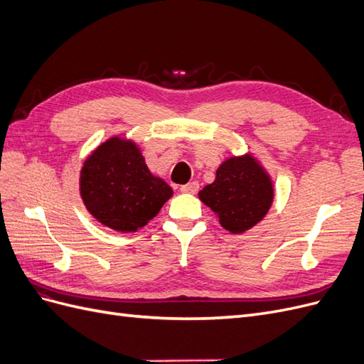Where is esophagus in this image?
<instances>
[{
	"instance_id": "34e87169",
	"label": "esophagus",
	"mask_w": 364,
	"mask_h": 364,
	"mask_svg": "<svg viewBox=\"0 0 364 364\" xmlns=\"http://www.w3.org/2000/svg\"><path fill=\"white\" fill-rule=\"evenodd\" d=\"M197 191H199V183H197V182H190V183H186V185H182V186H181V193L196 194Z\"/></svg>"
}]
</instances>
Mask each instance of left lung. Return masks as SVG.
Instances as JSON below:
<instances>
[{
	"label": "left lung",
	"instance_id": "left-lung-1",
	"mask_svg": "<svg viewBox=\"0 0 364 364\" xmlns=\"http://www.w3.org/2000/svg\"><path fill=\"white\" fill-rule=\"evenodd\" d=\"M199 199L230 234H245L267 215L274 199L270 174L262 164L245 153L218 165L215 179L199 191Z\"/></svg>",
	"mask_w": 364,
	"mask_h": 364
}]
</instances>
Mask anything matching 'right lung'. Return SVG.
I'll list each match as a JSON object with an SVG mask.
<instances>
[{"label": "right lung", "mask_w": 364, "mask_h": 364, "mask_svg": "<svg viewBox=\"0 0 364 364\" xmlns=\"http://www.w3.org/2000/svg\"><path fill=\"white\" fill-rule=\"evenodd\" d=\"M79 191L90 214L117 232H136L155 218L173 190L153 174L134 139L114 135L82 165Z\"/></svg>", "instance_id": "right-lung-1"}]
</instances>
